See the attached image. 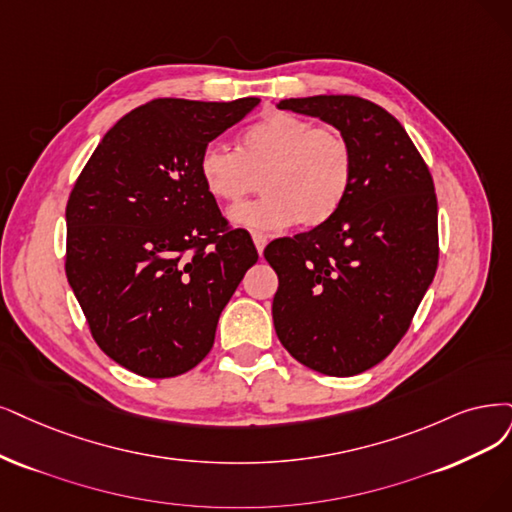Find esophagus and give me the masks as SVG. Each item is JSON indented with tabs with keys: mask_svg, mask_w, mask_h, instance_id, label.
<instances>
[{
	"mask_svg": "<svg viewBox=\"0 0 512 512\" xmlns=\"http://www.w3.org/2000/svg\"><path fill=\"white\" fill-rule=\"evenodd\" d=\"M253 242H255V249H257V253L261 255V253H263V249H266V244H268V236H263V234H253Z\"/></svg>",
	"mask_w": 512,
	"mask_h": 512,
	"instance_id": "obj_1",
	"label": "esophagus"
}]
</instances>
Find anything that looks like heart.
Instances as JSON below:
<instances>
[{
    "label": "heart",
    "mask_w": 512,
    "mask_h": 512,
    "mask_svg": "<svg viewBox=\"0 0 512 512\" xmlns=\"http://www.w3.org/2000/svg\"><path fill=\"white\" fill-rule=\"evenodd\" d=\"M198 175L208 196L238 202L263 179V198L234 206L230 221L257 234L280 232L299 221L316 227L344 204L352 183V149L337 130L287 111H274L244 130L240 151L206 143Z\"/></svg>",
    "instance_id": "obj_1"
}]
</instances>
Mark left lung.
Listing matches in <instances>:
<instances>
[{
  "instance_id": "left-lung-1",
  "label": "left lung",
  "mask_w": 512,
  "mask_h": 512,
  "mask_svg": "<svg viewBox=\"0 0 512 512\" xmlns=\"http://www.w3.org/2000/svg\"><path fill=\"white\" fill-rule=\"evenodd\" d=\"M276 107L337 128L352 149V183L329 221L263 251L278 274L274 329L301 365L363 373L401 342L437 272L434 183L401 122L380 105L318 94Z\"/></svg>"
}]
</instances>
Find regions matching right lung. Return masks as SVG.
<instances>
[{"mask_svg": "<svg viewBox=\"0 0 512 512\" xmlns=\"http://www.w3.org/2000/svg\"><path fill=\"white\" fill-rule=\"evenodd\" d=\"M259 105L156 99L113 124L67 202V280L94 342L143 377H175L211 352L219 316L257 261L225 230L198 156Z\"/></svg>", "mask_w": 512, "mask_h": 512, "instance_id": "add662e5", "label": "right lung"}]
</instances>
